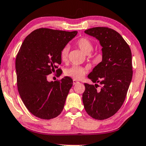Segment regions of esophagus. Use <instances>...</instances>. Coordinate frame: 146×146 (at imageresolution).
<instances>
[{
  "mask_svg": "<svg viewBox=\"0 0 146 146\" xmlns=\"http://www.w3.org/2000/svg\"><path fill=\"white\" fill-rule=\"evenodd\" d=\"M78 83H79L78 81H77L76 80L74 79V80H73V84H74V85H75V84H78Z\"/></svg>",
  "mask_w": 146,
  "mask_h": 146,
  "instance_id": "34e87169",
  "label": "esophagus"
}]
</instances>
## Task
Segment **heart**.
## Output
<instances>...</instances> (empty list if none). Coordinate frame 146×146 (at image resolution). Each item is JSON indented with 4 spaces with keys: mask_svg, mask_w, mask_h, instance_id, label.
I'll list each match as a JSON object with an SVG mask.
<instances>
[{
    "mask_svg": "<svg viewBox=\"0 0 146 146\" xmlns=\"http://www.w3.org/2000/svg\"><path fill=\"white\" fill-rule=\"evenodd\" d=\"M75 44L85 54H89L93 51V43L88 38H80L78 39L76 41ZM59 56H60L61 60L63 62H65L67 61L68 56V46H64L61 50ZM86 73H87V70L83 67L78 66H72V67L67 68L64 72V74L66 76L76 79V80H80V79L83 78V76L85 75Z\"/></svg>",
    "mask_w": 146,
    "mask_h": 146,
    "instance_id": "heart-1",
    "label": "heart"
}]
</instances>
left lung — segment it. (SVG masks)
I'll use <instances>...</instances> for the list:
<instances>
[{"label":"left lung","mask_w":146,"mask_h":146,"mask_svg":"<svg viewBox=\"0 0 146 146\" xmlns=\"http://www.w3.org/2000/svg\"><path fill=\"white\" fill-rule=\"evenodd\" d=\"M84 32L100 40L103 55L88 75L95 84L84 83L82 102L90 116L105 120L116 114L125 100L133 76L131 51L122 36L111 28L95 27Z\"/></svg>","instance_id":"8db88e82"}]
</instances>
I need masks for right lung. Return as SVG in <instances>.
Instances as JSON below:
<instances>
[{"mask_svg": "<svg viewBox=\"0 0 146 146\" xmlns=\"http://www.w3.org/2000/svg\"><path fill=\"white\" fill-rule=\"evenodd\" d=\"M77 35L76 31L42 28L27 36L15 60L17 85L21 100L34 116L44 120L55 118L64 109L72 79L66 76L48 82L47 75L62 74L61 50Z\"/></svg>", "mask_w": 146, "mask_h": 146, "instance_id": "add662e5", "label": "right lung"}]
</instances>
